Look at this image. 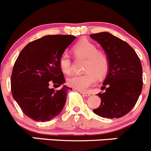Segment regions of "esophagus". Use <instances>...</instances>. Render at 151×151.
I'll list each match as a JSON object with an SVG mask.
<instances>
[{
	"instance_id": "obj_1",
	"label": "esophagus",
	"mask_w": 151,
	"mask_h": 151,
	"mask_svg": "<svg viewBox=\"0 0 151 151\" xmlns=\"http://www.w3.org/2000/svg\"><path fill=\"white\" fill-rule=\"evenodd\" d=\"M79 92H80V93L81 94V95H84V96H86V97H89V96H90V93H89V92H83V91H79Z\"/></svg>"
}]
</instances>
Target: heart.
I'll list each match as a JSON object with an SVG mask.
<instances>
[{
	"mask_svg": "<svg viewBox=\"0 0 151 151\" xmlns=\"http://www.w3.org/2000/svg\"><path fill=\"white\" fill-rule=\"evenodd\" d=\"M73 52L78 58H84L83 70L86 73L74 75L68 79V84L80 91H86L96 82V77L106 75L109 68V60L106 53L98 50L96 45L88 40H81L73 47ZM59 66L65 73L72 71V61L68 53H64L59 59Z\"/></svg>",
	"mask_w": 151,
	"mask_h": 151,
	"instance_id": "b5f03b06",
	"label": "heart"
}]
</instances>
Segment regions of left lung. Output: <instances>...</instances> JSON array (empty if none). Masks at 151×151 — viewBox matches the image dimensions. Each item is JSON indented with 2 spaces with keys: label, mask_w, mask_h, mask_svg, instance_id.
<instances>
[{
  "label": "left lung",
  "mask_w": 151,
  "mask_h": 151,
  "mask_svg": "<svg viewBox=\"0 0 151 151\" xmlns=\"http://www.w3.org/2000/svg\"><path fill=\"white\" fill-rule=\"evenodd\" d=\"M98 42L109 60L108 73L98 93L101 105L95 114L105 118H120L135 106L142 89V68L134 49L121 39L109 32L90 34Z\"/></svg>",
  "instance_id": "left-lung-1"
}]
</instances>
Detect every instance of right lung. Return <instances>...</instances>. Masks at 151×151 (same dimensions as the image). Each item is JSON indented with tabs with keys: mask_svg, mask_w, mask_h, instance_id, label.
Returning a JSON list of instances; mask_svg holds the SVG:
<instances>
[{
	"mask_svg": "<svg viewBox=\"0 0 151 151\" xmlns=\"http://www.w3.org/2000/svg\"><path fill=\"white\" fill-rule=\"evenodd\" d=\"M76 38L73 35H47L28 43L19 54L11 78L14 99L26 116L37 122H45L59 115L65 105L68 91L59 66V59Z\"/></svg>",
	"mask_w": 151,
	"mask_h": 151,
	"instance_id": "right-lung-1",
	"label": "right lung"
}]
</instances>
